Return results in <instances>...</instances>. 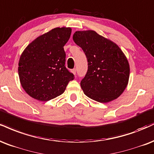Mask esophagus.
Segmentation results:
<instances>
[{"instance_id":"1","label":"esophagus","mask_w":154,"mask_h":154,"mask_svg":"<svg viewBox=\"0 0 154 154\" xmlns=\"http://www.w3.org/2000/svg\"><path fill=\"white\" fill-rule=\"evenodd\" d=\"M76 71H77V70H76V69H73L71 70V72L74 74V75H76Z\"/></svg>"}]
</instances>
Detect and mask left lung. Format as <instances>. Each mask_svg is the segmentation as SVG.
<instances>
[{
    "mask_svg": "<svg viewBox=\"0 0 154 154\" xmlns=\"http://www.w3.org/2000/svg\"><path fill=\"white\" fill-rule=\"evenodd\" d=\"M73 40L88 59V72L80 82L84 93L99 103L118 98L126 88L130 75L128 62L122 50L95 31H76Z\"/></svg>",
    "mask_w": 154,
    "mask_h": 154,
    "instance_id": "left-lung-1",
    "label": "left lung"
}]
</instances>
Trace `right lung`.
<instances>
[{
    "label": "right lung",
    "mask_w": 154,
    "mask_h": 154,
    "mask_svg": "<svg viewBox=\"0 0 154 154\" xmlns=\"http://www.w3.org/2000/svg\"><path fill=\"white\" fill-rule=\"evenodd\" d=\"M71 28H55L37 37L24 49L18 62L22 88L31 97L49 101L62 95L75 76L65 66L64 47Z\"/></svg>",
    "instance_id": "obj_1"
}]
</instances>
